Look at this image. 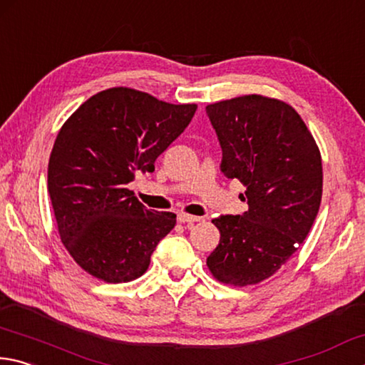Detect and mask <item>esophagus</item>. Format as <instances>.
<instances>
[{
    "instance_id": "1",
    "label": "esophagus",
    "mask_w": 365,
    "mask_h": 365,
    "mask_svg": "<svg viewBox=\"0 0 365 365\" xmlns=\"http://www.w3.org/2000/svg\"><path fill=\"white\" fill-rule=\"evenodd\" d=\"M178 221L184 222V225H194V222L200 221V218H199V216H192V215H187V213H178Z\"/></svg>"
}]
</instances>
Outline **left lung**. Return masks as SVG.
Listing matches in <instances>:
<instances>
[{
	"label": "left lung",
	"mask_w": 365,
	"mask_h": 365,
	"mask_svg": "<svg viewBox=\"0 0 365 365\" xmlns=\"http://www.w3.org/2000/svg\"><path fill=\"white\" fill-rule=\"evenodd\" d=\"M207 115L222 149L221 171L245 186L244 215L212 222L218 247L207 258L216 280L258 284L290 259L308 235L322 199V158L295 108L259 94L215 102Z\"/></svg>",
	"instance_id": "8db88e82"
}]
</instances>
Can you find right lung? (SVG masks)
I'll return each instance as SVG.
<instances>
[{
  "mask_svg": "<svg viewBox=\"0 0 365 365\" xmlns=\"http://www.w3.org/2000/svg\"><path fill=\"white\" fill-rule=\"evenodd\" d=\"M195 110V104H168L118 86L91 96L62 125L48 192L62 244L81 269L108 284L147 271L176 215L147 210L128 184L153 171Z\"/></svg>",
  "mask_w": 365,
  "mask_h": 365,
  "instance_id": "right-lung-1",
  "label": "right lung"
}]
</instances>
